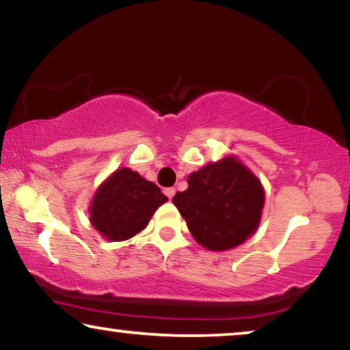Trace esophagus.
<instances>
[{
    "mask_svg": "<svg viewBox=\"0 0 350 350\" xmlns=\"http://www.w3.org/2000/svg\"><path fill=\"white\" fill-rule=\"evenodd\" d=\"M174 193H176V189L174 187H168V189H165V195L168 196V198L171 200L174 196Z\"/></svg>",
    "mask_w": 350,
    "mask_h": 350,
    "instance_id": "1",
    "label": "esophagus"
}]
</instances>
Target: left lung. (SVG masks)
Instances as JSON below:
<instances>
[{
    "label": "left lung",
    "mask_w": 350,
    "mask_h": 350,
    "mask_svg": "<svg viewBox=\"0 0 350 350\" xmlns=\"http://www.w3.org/2000/svg\"><path fill=\"white\" fill-rule=\"evenodd\" d=\"M189 189L173 203L203 247L220 252L243 244L262 219V182L234 157L209 163L189 176Z\"/></svg>",
    "instance_id": "1"
}]
</instances>
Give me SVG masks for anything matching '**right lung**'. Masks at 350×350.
Returning <instances> with one entry per match:
<instances>
[{
    "mask_svg": "<svg viewBox=\"0 0 350 350\" xmlns=\"http://www.w3.org/2000/svg\"><path fill=\"white\" fill-rule=\"evenodd\" d=\"M165 201L168 198L154 182L120 168L98 187L88 209L90 222L106 239L125 241L144 230Z\"/></svg>",
    "mask_w": 350,
    "mask_h": 350,
    "instance_id": "right-lung-1",
    "label": "right lung"
}]
</instances>
